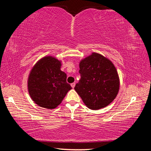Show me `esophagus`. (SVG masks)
<instances>
[{
    "instance_id": "obj_1",
    "label": "esophagus",
    "mask_w": 151,
    "mask_h": 151,
    "mask_svg": "<svg viewBox=\"0 0 151 151\" xmlns=\"http://www.w3.org/2000/svg\"><path fill=\"white\" fill-rule=\"evenodd\" d=\"M71 86H72V88H75V83H71Z\"/></svg>"
}]
</instances>
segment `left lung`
I'll use <instances>...</instances> for the list:
<instances>
[{
  "instance_id": "8db88e82",
  "label": "left lung",
  "mask_w": 151,
  "mask_h": 151,
  "mask_svg": "<svg viewBox=\"0 0 151 151\" xmlns=\"http://www.w3.org/2000/svg\"><path fill=\"white\" fill-rule=\"evenodd\" d=\"M81 79L75 90L91 110L103 109L116 98L120 88L116 68L108 58L93 52L79 63Z\"/></svg>"
}]
</instances>
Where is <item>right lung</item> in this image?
<instances>
[{"label":"right lung","instance_id":"right-lung-1","mask_svg":"<svg viewBox=\"0 0 151 151\" xmlns=\"http://www.w3.org/2000/svg\"><path fill=\"white\" fill-rule=\"evenodd\" d=\"M60 60L45 56L32 66L28 76L27 87L35 103L42 108L54 109L72 89L66 83V75L60 70Z\"/></svg>","mask_w":151,"mask_h":151}]
</instances>
